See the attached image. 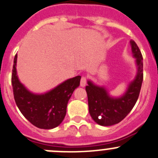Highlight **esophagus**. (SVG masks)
Masks as SVG:
<instances>
[{"label": "esophagus", "instance_id": "1", "mask_svg": "<svg viewBox=\"0 0 158 158\" xmlns=\"http://www.w3.org/2000/svg\"><path fill=\"white\" fill-rule=\"evenodd\" d=\"M86 84H87V77H82L81 79V86L85 87Z\"/></svg>", "mask_w": 158, "mask_h": 158}]
</instances>
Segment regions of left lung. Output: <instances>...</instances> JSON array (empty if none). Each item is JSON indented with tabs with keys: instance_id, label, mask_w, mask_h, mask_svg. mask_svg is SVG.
I'll return each mask as SVG.
<instances>
[{
	"instance_id": "obj_1",
	"label": "left lung",
	"mask_w": 158,
	"mask_h": 158,
	"mask_svg": "<svg viewBox=\"0 0 158 158\" xmlns=\"http://www.w3.org/2000/svg\"><path fill=\"white\" fill-rule=\"evenodd\" d=\"M130 45L133 57L136 58L137 73L123 95L112 97L104 87L98 86L88 81L85 90L88 94L89 113L98 125L109 127L121 122L133 109L139 97L143 78V56L133 40H130Z\"/></svg>"
}]
</instances>
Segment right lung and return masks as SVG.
I'll list each match as a JSON object with an SVG mask.
<instances>
[{"instance_id": "add662e5", "label": "right lung", "mask_w": 158, "mask_h": 158, "mask_svg": "<svg viewBox=\"0 0 158 158\" xmlns=\"http://www.w3.org/2000/svg\"><path fill=\"white\" fill-rule=\"evenodd\" d=\"M16 54L13 64L11 84L15 101L22 115L35 127L50 130L58 127L67 113V106L81 76L70 78L45 94H34L20 82L17 75Z\"/></svg>"}]
</instances>
